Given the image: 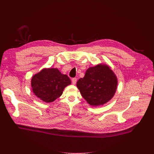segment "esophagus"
<instances>
[{
	"mask_svg": "<svg viewBox=\"0 0 154 154\" xmlns=\"http://www.w3.org/2000/svg\"><path fill=\"white\" fill-rule=\"evenodd\" d=\"M76 82H77V78H73V79H72V84H73V85H75Z\"/></svg>",
	"mask_w": 154,
	"mask_h": 154,
	"instance_id": "esophagus-1",
	"label": "esophagus"
}]
</instances>
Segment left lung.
Returning a JSON list of instances; mask_svg holds the SVG:
<instances>
[{"mask_svg":"<svg viewBox=\"0 0 154 154\" xmlns=\"http://www.w3.org/2000/svg\"><path fill=\"white\" fill-rule=\"evenodd\" d=\"M118 86V79L110 67L98 64L90 67L80 78L77 86L82 97L90 105H102L114 96Z\"/></svg>","mask_w":154,"mask_h":154,"instance_id":"left-lung-1","label":"left lung"}]
</instances>
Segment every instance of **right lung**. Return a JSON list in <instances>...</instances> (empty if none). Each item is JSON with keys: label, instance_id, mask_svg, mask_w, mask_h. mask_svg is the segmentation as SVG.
<instances>
[{"label": "right lung", "instance_id": "right-lung-1", "mask_svg": "<svg viewBox=\"0 0 154 154\" xmlns=\"http://www.w3.org/2000/svg\"><path fill=\"white\" fill-rule=\"evenodd\" d=\"M71 83L66 74L57 68H44L35 74L31 80L33 93L43 102L50 103L60 97L65 87Z\"/></svg>", "mask_w": 154, "mask_h": 154}]
</instances>
